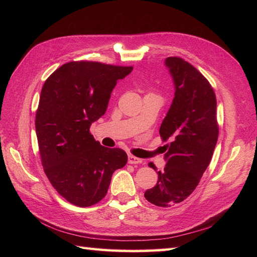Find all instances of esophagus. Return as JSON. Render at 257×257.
Here are the masks:
<instances>
[{
  "instance_id": "34e87169",
  "label": "esophagus",
  "mask_w": 257,
  "mask_h": 257,
  "mask_svg": "<svg viewBox=\"0 0 257 257\" xmlns=\"http://www.w3.org/2000/svg\"><path fill=\"white\" fill-rule=\"evenodd\" d=\"M128 163L130 164H142L143 160L134 157V155H128Z\"/></svg>"
}]
</instances>
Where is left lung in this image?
Segmentation results:
<instances>
[{
	"mask_svg": "<svg viewBox=\"0 0 257 257\" xmlns=\"http://www.w3.org/2000/svg\"><path fill=\"white\" fill-rule=\"evenodd\" d=\"M165 65L173 77L175 97L160 127L166 146L158 183L145 192L149 203L172 207L196 189L211 161L219 136L216 98L211 84L189 62L169 57ZM155 169L153 163L149 164Z\"/></svg>",
	"mask_w": 257,
	"mask_h": 257,
	"instance_id": "left-lung-1",
	"label": "left lung"
}]
</instances>
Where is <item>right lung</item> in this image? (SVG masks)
<instances>
[{"label":"right lung","instance_id":"add662e5","mask_svg":"<svg viewBox=\"0 0 257 257\" xmlns=\"http://www.w3.org/2000/svg\"><path fill=\"white\" fill-rule=\"evenodd\" d=\"M132 71V66L68 62L43 85L35 116L42 165L53 188L75 206L102 200L114 170L126 164L127 154L103 147L90 126L105 113L116 81Z\"/></svg>","mask_w":257,"mask_h":257}]
</instances>
